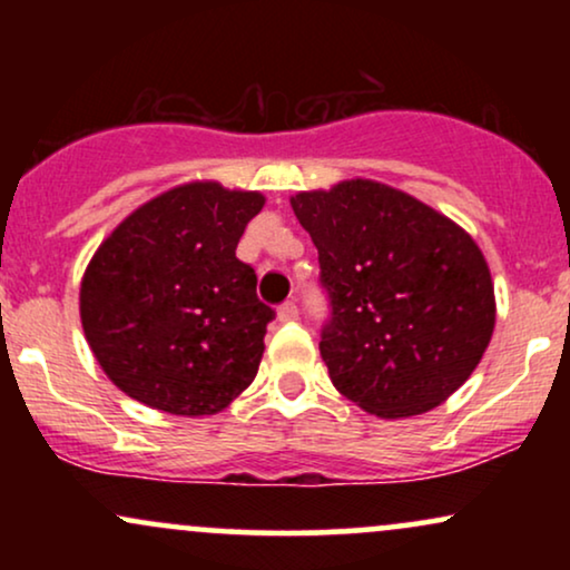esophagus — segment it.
I'll list each match as a JSON object with an SVG mask.
<instances>
[{"instance_id":"esophagus-1","label":"esophagus","mask_w":570,"mask_h":570,"mask_svg":"<svg viewBox=\"0 0 570 570\" xmlns=\"http://www.w3.org/2000/svg\"><path fill=\"white\" fill-rule=\"evenodd\" d=\"M297 316H299V307L294 299H286V303L278 307V322H297Z\"/></svg>"}]
</instances>
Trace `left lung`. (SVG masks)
<instances>
[{
	"label": "left lung",
	"mask_w": 570,
	"mask_h": 570,
	"mask_svg": "<svg viewBox=\"0 0 570 570\" xmlns=\"http://www.w3.org/2000/svg\"><path fill=\"white\" fill-rule=\"evenodd\" d=\"M318 248L335 389L377 417L421 415L466 383L495 324L472 235L412 195L351 179L292 198Z\"/></svg>",
	"instance_id": "obj_1"
}]
</instances>
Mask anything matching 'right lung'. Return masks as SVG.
<instances>
[{
  "mask_svg": "<svg viewBox=\"0 0 570 570\" xmlns=\"http://www.w3.org/2000/svg\"><path fill=\"white\" fill-rule=\"evenodd\" d=\"M259 193L189 181L136 208L80 286L96 362L122 394L171 415H214L248 389L276 311L235 257Z\"/></svg>",
  "mask_w": 570,
  "mask_h": 570,
  "instance_id": "obj_1",
  "label": "right lung"
}]
</instances>
